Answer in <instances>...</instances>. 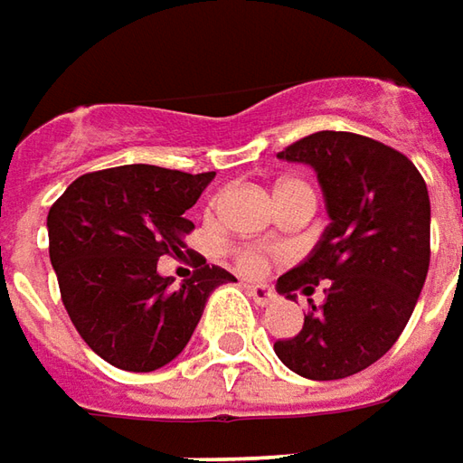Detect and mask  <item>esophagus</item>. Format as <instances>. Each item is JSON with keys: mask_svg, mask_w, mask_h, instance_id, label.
<instances>
[{"mask_svg": "<svg viewBox=\"0 0 463 463\" xmlns=\"http://www.w3.org/2000/svg\"><path fill=\"white\" fill-rule=\"evenodd\" d=\"M244 288H247V293H250V298H252L254 303H260V306H268V303H272V300L278 298L269 285H254V282L250 285V282H247Z\"/></svg>", "mask_w": 463, "mask_h": 463, "instance_id": "esophagus-1", "label": "esophagus"}]
</instances>
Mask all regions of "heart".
Instances as JSON below:
<instances>
[{
	"instance_id": "obj_1",
	"label": "heart",
	"mask_w": 463,
	"mask_h": 463,
	"mask_svg": "<svg viewBox=\"0 0 463 463\" xmlns=\"http://www.w3.org/2000/svg\"><path fill=\"white\" fill-rule=\"evenodd\" d=\"M288 185H298V183H280V185L275 188V194L282 191V188H288ZM262 257H265V254L257 252V250H241L237 257V268L241 269V272H247V275H254V272H260V268H262Z\"/></svg>"
}]
</instances>
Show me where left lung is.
Segmentation results:
<instances>
[{
  "mask_svg": "<svg viewBox=\"0 0 463 463\" xmlns=\"http://www.w3.org/2000/svg\"><path fill=\"white\" fill-rule=\"evenodd\" d=\"M278 157L316 170L328 226L278 278L290 300L321 282L324 303L275 354L306 380H344L387 354L411 321L430 262L426 181L402 152L352 132H316Z\"/></svg>",
  "mask_w": 463,
  "mask_h": 463,
  "instance_id": "1",
  "label": "left lung"
}]
</instances>
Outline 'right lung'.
<instances>
[{"label":"right lung","instance_id":"add662e5","mask_svg":"<svg viewBox=\"0 0 463 463\" xmlns=\"http://www.w3.org/2000/svg\"><path fill=\"white\" fill-rule=\"evenodd\" d=\"M216 173L119 165L86 173L48 211L51 265L71 321L96 354L127 372H155L185 349L209 296L237 282L206 262L175 285L157 260L181 254L185 211Z\"/></svg>","mask_w":463,"mask_h":463}]
</instances>
